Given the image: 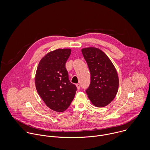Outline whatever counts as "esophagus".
Wrapping results in <instances>:
<instances>
[{
  "label": "esophagus",
  "mask_w": 150,
  "mask_h": 150,
  "mask_svg": "<svg viewBox=\"0 0 150 150\" xmlns=\"http://www.w3.org/2000/svg\"><path fill=\"white\" fill-rule=\"evenodd\" d=\"M76 86H77V89H80V88H81V86H80V84H76Z\"/></svg>",
  "instance_id": "1"
}]
</instances>
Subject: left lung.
I'll return each instance as SVG.
<instances>
[{"instance_id":"left-lung-1","label":"left lung","mask_w":150,"mask_h":150,"mask_svg":"<svg viewBox=\"0 0 150 150\" xmlns=\"http://www.w3.org/2000/svg\"><path fill=\"white\" fill-rule=\"evenodd\" d=\"M81 51L91 74V83L86 93L94 106L105 107L114 99L118 92L119 80L117 70L100 49L88 47Z\"/></svg>"}]
</instances>
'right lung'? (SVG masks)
<instances>
[{
	"label": "right lung",
	"mask_w": 150,
	"mask_h": 150,
	"mask_svg": "<svg viewBox=\"0 0 150 150\" xmlns=\"http://www.w3.org/2000/svg\"><path fill=\"white\" fill-rule=\"evenodd\" d=\"M71 54L69 48L48 52L40 61L35 77L39 96L51 110L62 112L73 101L77 87L70 83L65 64Z\"/></svg>",
	"instance_id": "obj_1"
}]
</instances>
